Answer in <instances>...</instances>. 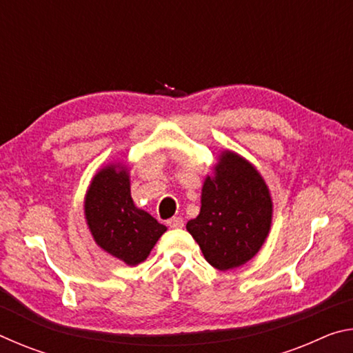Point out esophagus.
Segmentation results:
<instances>
[{"mask_svg":"<svg viewBox=\"0 0 353 353\" xmlns=\"http://www.w3.org/2000/svg\"><path fill=\"white\" fill-rule=\"evenodd\" d=\"M168 225L171 227V229H182V227H183V219L179 218V216L171 218L168 221Z\"/></svg>","mask_w":353,"mask_h":353,"instance_id":"34e87169","label":"esophagus"}]
</instances>
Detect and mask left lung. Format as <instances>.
<instances>
[{
	"label": "left lung",
	"mask_w": 353,
	"mask_h": 353,
	"mask_svg": "<svg viewBox=\"0 0 353 353\" xmlns=\"http://www.w3.org/2000/svg\"><path fill=\"white\" fill-rule=\"evenodd\" d=\"M271 191L260 171L230 149L221 151L201 191V212L187 223L204 259L219 271L240 268L265 244L272 224Z\"/></svg>",
	"instance_id": "obj_1"
}]
</instances>
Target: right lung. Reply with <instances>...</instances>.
Instances as JSON below:
<instances>
[{"instance_id": "obj_1", "label": "right lung", "mask_w": 353, "mask_h": 353, "mask_svg": "<svg viewBox=\"0 0 353 353\" xmlns=\"http://www.w3.org/2000/svg\"><path fill=\"white\" fill-rule=\"evenodd\" d=\"M83 216L94 243L128 266L140 265L166 232L130 196V168L112 162L99 168L83 198Z\"/></svg>"}]
</instances>
